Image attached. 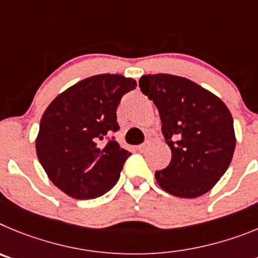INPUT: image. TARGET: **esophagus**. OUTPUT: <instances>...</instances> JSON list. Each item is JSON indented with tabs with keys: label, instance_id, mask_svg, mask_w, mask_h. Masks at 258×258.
I'll return each instance as SVG.
<instances>
[{
	"label": "esophagus",
	"instance_id": "34e87169",
	"mask_svg": "<svg viewBox=\"0 0 258 258\" xmlns=\"http://www.w3.org/2000/svg\"><path fill=\"white\" fill-rule=\"evenodd\" d=\"M149 145H150L149 143L141 144V145H139V146H138V150H139V152H145V150L148 149V148H149Z\"/></svg>",
	"mask_w": 258,
	"mask_h": 258
}]
</instances>
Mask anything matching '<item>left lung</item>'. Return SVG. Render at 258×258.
I'll use <instances>...</instances> for the list:
<instances>
[{"mask_svg": "<svg viewBox=\"0 0 258 258\" xmlns=\"http://www.w3.org/2000/svg\"><path fill=\"white\" fill-rule=\"evenodd\" d=\"M139 86L157 106L172 158L155 172L158 185L180 198H197L226 172L235 149L231 113L212 92L172 74L143 76Z\"/></svg>", "mask_w": 258, "mask_h": 258, "instance_id": "obj_1", "label": "left lung"}]
</instances>
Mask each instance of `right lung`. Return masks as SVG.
Wrapping results in <instances>:
<instances>
[{"label": "right lung", "instance_id": "obj_1", "mask_svg": "<svg viewBox=\"0 0 258 258\" xmlns=\"http://www.w3.org/2000/svg\"><path fill=\"white\" fill-rule=\"evenodd\" d=\"M135 87L136 81L120 74L92 76L61 92L43 113L37 157L48 178L72 198H97L117 184L131 153L109 136L119 130L120 99Z\"/></svg>", "mask_w": 258, "mask_h": 258}]
</instances>
